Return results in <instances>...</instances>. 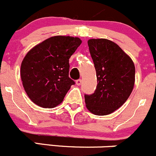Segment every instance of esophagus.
<instances>
[{"mask_svg": "<svg viewBox=\"0 0 156 156\" xmlns=\"http://www.w3.org/2000/svg\"><path fill=\"white\" fill-rule=\"evenodd\" d=\"M81 82H82V81H81V79H78V80H77L76 81V84L78 86H80L81 84Z\"/></svg>", "mask_w": 156, "mask_h": 156, "instance_id": "34e87169", "label": "esophagus"}]
</instances>
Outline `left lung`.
<instances>
[{"label": "left lung", "instance_id": "1", "mask_svg": "<svg viewBox=\"0 0 156 156\" xmlns=\"http://www.w3.org/2000/svg\"><path fill=\"white\" fill-rule=\"evenodd\" d=\"M87 44L98 83L93 94L84 95L86 107L98 116L110 114L132 93L135 66L130 57L111 40L90 39Z\"/></svg>", "mask_w": 156, "mask_h": 156}]
</instances>
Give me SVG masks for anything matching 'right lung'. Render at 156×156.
Masks as SVG:
<instances>
[{
  "instance_id": "add662e5",
  "label": "right lung",
  "mask_w": 156,
  "mask_h": 156,
  "mask_svg": "<svg viewBox=\"0 0 156 156\" xmlns=\"http://www.w3.org/2000/svg\"><path fill=\"white\" fill-rule=\"evenodd\" d=\"M81 43L78 37L52 36L27 52L21 63L20 77L34 104L53 108L62 102L75 84L69 77V58Z\"/></svg>"
}]
</instances>
